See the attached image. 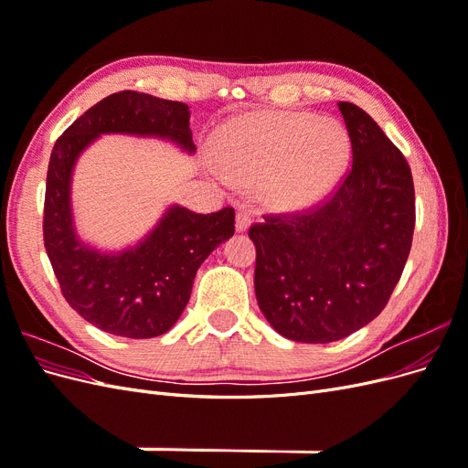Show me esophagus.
I'll return each instance as SVG.
<instances>
[{
    "instance_id": "1",
    "label": "esophagus",
    "mask_w": 468,
    "mask_h": 468,
    "mask_svg": "<svg viewBox=\"0 0 468 468\" xmlns=\"http://www.w3.org/2000/svg\"><path fill=\"white\" fill-rule=\"evenodd\" d=\"M251 220H253V215H251L250 210L238 208V212H236V230L238 232H246L250 229Z\"/></svg>"
}]
</instances>
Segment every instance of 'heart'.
I'll use <instances>...</instances> for the list:
<instances>
[{
    "label": "heart",
    "mask_w": 468,
    "mask_h": 468,
    "mask_svg": "<svg viewBox=\"0 0 468 468\" xmlns=\"http://www.w3.org/2000/svg\"><path fill=\"white\" fill-rule=\"evenodd\" d=\"M217 152L220 177L229 172L260 183L267 203L291 208L320 199L335 186L347 165L349 136L334 119L265 111L226 124Z\"/></svg>",
    "instance_id": "heart-1"
}]
</instances>
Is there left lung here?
<instances>
[{"label": "left lung", "instance_id": "left-lung-1", "mask_svg": "<svg viewBox=\"0 0 468 468\" xmlns=\"http://www.w3.org/2000/svg\"><path fill=\"white\" fill-rule=\"evenodd\" d=\"M353 162L324 203L251 224L258 304L287 339L337 342L375 320L412 248L416 199L402 152L367 112L337 103Z\"/></svg>", "mask_w": 468, "mask_h": 468}]
</instances>
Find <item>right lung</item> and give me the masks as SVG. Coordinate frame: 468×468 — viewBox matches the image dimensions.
Masks as SVG:
<instances>
[{
	"instance_id": "add662e5",
	"label": "right lung",
	"mask_w": 468,
	"mask_h": 468,
	"mask_svg": "<svg viewBox=\"0 0 468 468\" xmlns=\"http://www.w3.org/2000/svg\"><path fill=\"white\" fill-rule=\"evenodd\" d=\"M119 133L172 140L193 152L189 107L138 91L101 99L56 140L45 193V248L66 303L112 335L146 339L165 334L187 306L197 269L234 234V208L210 215L169 207L155 229L129 250L103 253L74 230L69 186L80 154L97 136Z\"/></svg>"
}]
</instances>
